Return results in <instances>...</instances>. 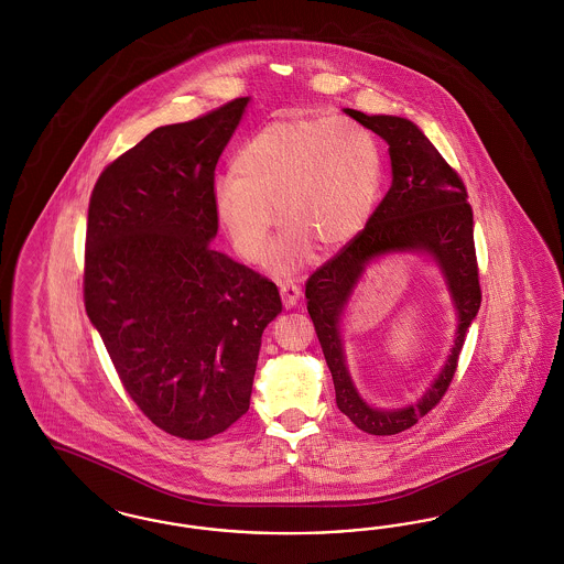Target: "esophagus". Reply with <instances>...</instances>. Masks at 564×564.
<instances>
[{"instance_id":"1","label":"esophagus","mask_w":564,"mask_h":564,"mask_svg":"<svg viewBox=\"0 0 564 564\" xmlns=\"http://www.w3.org/2000/svg\"><path fill=\"white\" fill-rule=\"evenodd\" d=\"M279 292H281V300H283L285 308H294L295 304L300 302V295H302L295 283H281Z\"/></svg>"}]
</instances>
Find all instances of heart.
I'll return each mask as SVG.
<instances>
[{"mask_svg": "<svg viewBox=\"0 0 564 564\" xmlns=\"http://www.w3.org/2000/svg\"><path fill=\"white\" fill-rule=\"evenodd\" d=\"M235 177L215 184V217L242 260L267 256L274 212L288 232L270 264L300 269L311 242H349L375 209L382 156L375 134L350 118H290L270 122L235 156Z\"/></svg>", "mask_w": 564, "mask_h": 564, "instance_id": "heart-1", "label": "heart"}]
</instances>
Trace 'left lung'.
Here are the masks:
<instances>
[{
    "mask_svg": "<svg viewBox=\"0 0 564 564\" xmlns=\"http://www.w3.org/2000/svg\"><path fill=\"white\" fill-rule=\"evenodd\" d=\"M345 113L389 143L393 184L366 228L308 276L306 308L334 378L338 410L357 430L370 435H395L416 425L444 398L467 329L478 315L482 290L474 245V212L463 180L414 122L398 116H366L357 109H345ZM391 250H423L438 262L456 302L459 329L449 361L429 393L408 409L378 411L358 398L349 380L337 323L365 267Z\"/></svg>",
    "mask_w": 564,
    "mask_h": 564,
    "instance_id": "left-lung-1",
    "label": "left lung"
}]
</instances>
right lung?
Returning <instances> with one entry per match:
<instances>
[{
	"mask_svg": "<svg viewBox=\"0 0 564 564\" xmlns=\"http://www.w3.org/2000/svg\"><path fill=\"white\" fill-rule=\"evenodd\" d=\"M247 97L143 137L109 162L88 205L84 306L137 408L182 440L249 410L276 285L212 247L215 164Z\"/></svg>",
	"mask_w": 564,
	"mask_h": 564,
	"instance_id": "right-lung-1",
	"label": "right lung"
}]
</instances>
